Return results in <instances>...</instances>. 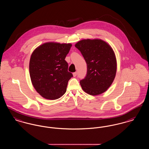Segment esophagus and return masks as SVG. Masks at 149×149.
Segmentation results:
<instances>
[{"label": "esophagus", "mask_w": 149, "mask_h": 149, "mask_svg": "<svg viewBox=\"0 0 149 149\" xmlns=\"http://www.w3.org/2000/svg\"><path fill=\"white\" fill-rule=\"evenodd\" d=\"M72 75H73V77H75L77 75V72H73Z\"/></svg>", "instance_id": "34e87169"}]
</instances>
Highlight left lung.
<instances>
[{"label":"left lung","instance_id":"left-lung-1","mask_svg":"<svg viewBox=\"0 0 149 149\" xmlns=\"http://www.w3.org/2000/svg\"><path fill=\"white\" fill-rule=\"evenodd\" d=\"M75 46L81 52L87 64L86 75L80 81L82 89L91 95L105 92L113 82L117 71L113 49L99 38L83 39Z\"/></svg>","mask_w":149,"mask_h":149}]
</instances>
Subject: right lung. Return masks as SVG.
I'll use <instances>...</instances> for the list:
<instances>
[{
    "label": "right lung",
    "mask_w": 149,
    "mask_h": 149,
    "mask_svg": "<svg viewBox=\"0 0 149 149\" xmlns=\"http://www.w3.org/2000/svg\"><path fill=\"white\" fill-rule=\"evenodd\" d=\"M71 46L70 43L48 42L33 51L29 64V75L34 88L43 98L58 99L66 92L72 74L68 71V64L65 58Z\"/></svg>",
    "instance_id": "obj_1"
}]
</instances>
